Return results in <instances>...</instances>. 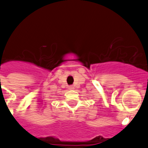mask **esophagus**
<instances>
[{
  "label": "esophagus",
  "mask_w": 148,
  "mask_h": 148,
  "mask_svg": "<svg viewBox=\"0 0 148 148\" xmlns=\"http://www.w3.org/2000/svg\"><path fill=\"white\" fill-rule=\"evenodd\" d=\"M69 90H73V89H74V86L71 85V86H69Z\"/></svg>",
  "instance_id": "obj_1"
}]
</instances>
